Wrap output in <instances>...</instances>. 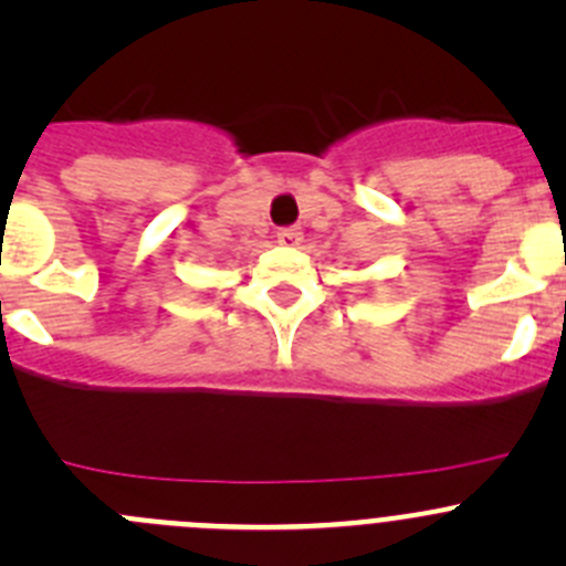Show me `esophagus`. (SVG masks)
Instances as JSON below:
<instances>
[{
  "instance_id": "1",
  "label": "esophagus",
  "mask_w": 566,
  "mask_h": 566,
  "mask_svg": "<svg viewBox=\"0 0 566 566\" xmlns=\"http://www.w3.org/2000/svg\"><path fill=\"white\" fill-rule=\"evenodd\" d=\"M301 238L304 235H301L298 227H284V230L276 232V241L282 243V247H298Z\"/></svg>"
}]
</instances>
